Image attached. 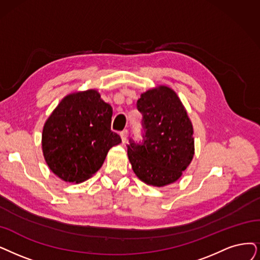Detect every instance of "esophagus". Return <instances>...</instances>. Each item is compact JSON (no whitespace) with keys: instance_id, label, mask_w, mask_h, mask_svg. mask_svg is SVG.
Masks as SVG:
<instances>
[{"instance_id":"esophagus-1","label":"esophagus","mask_w":260,"mask_h":260,"mask_svg":"<svg viewBox=\"0 0 260 260\" xmlns=\"http://www.w3.org/2000/svg\"><path fill=\"white\" fill-rule=\"evenodd\" d=\"M120 138H121V141L122 143L124 144L127 141V138H128V130H123L120 132Z\"/></svg>"}]
</instances>
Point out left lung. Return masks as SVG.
I'll return each instance as SVG.
<instances>
[{
    "label": "left lung",
    "instance_id": "1",
    "mask_svg": "<svg viewBox=\"0 0 260 260\" xmlns=\"http://www.w3.org/2000/svg\"><path fill=\"white\" fill-rule=\"evenodd\" d=\"M142 144L128 145V158L137 177L148 185L165 186L177 181L194 157L193 124L176 91L166 85L141 95Z\"/></svg>",
    "mask_w": 260,
    "mask_h": 260
}]
</instances>
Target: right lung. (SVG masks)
Listing matches in <instances>:
<instances>
[{
  "label": "right lung",
  "instance_id": "right-lung-1",
  "mask_svg": "<svg viewBox=\"0 0 260 260\" xmlns=\"http://www.w3.org/2000/svg\"><path fill=\"white\" fill-rule=\"evenodd\" d=\"M113 109L97 89L70 92L44 124L41 148L51 172L70 183L92 177L109 150L121 143L111 130Z\"/></svg>",
  "mask_w": 260,
  "mask_h": 260
}]
</instances>
